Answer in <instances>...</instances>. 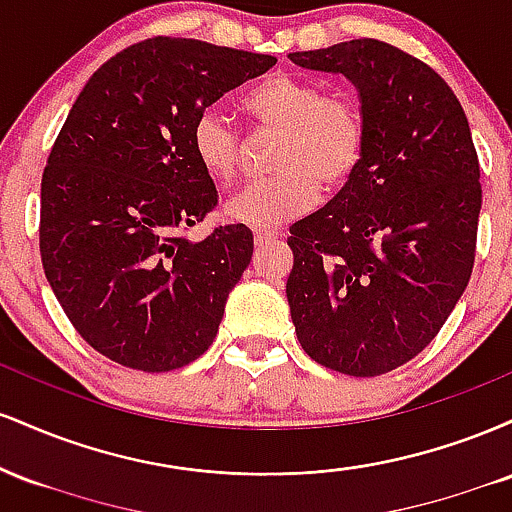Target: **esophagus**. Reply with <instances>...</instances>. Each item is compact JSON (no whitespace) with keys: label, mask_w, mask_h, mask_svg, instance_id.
<instances>
[{"label":"esophagus","mask_w":512,"mask_h":512,"mask_svg":"<svg viewBox=\"0 0 512 512\" xmlns=\"http://www.w3.org/2000/svg\"><path fill=\"white\" fill-rule=\"evenodd\" d=\"M269 240H276V233H267V231H260L255 233V243L262 245V243H269Z\"/></svg>","instance_id":"34e87169"}]
</instances>
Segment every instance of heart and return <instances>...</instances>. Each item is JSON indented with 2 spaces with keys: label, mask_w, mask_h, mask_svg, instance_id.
Here are the masks:
<instances>
[{
  "label": "heart",
  "mask_w": 512,
  "mask_h": 512,
  "mask_svg": "<svg viewBox=\"0 0 512 512\" xmlns=\"http://www.w3.org/2000/svg\"><path fill=\"white\" fill-rule=\"evenodd\" d=\"M240 113L255 125L281 129L274 180L250 185L228 202L226 216L248 228H276L315 207L320 187L342 190L366 154V117L354 96L320 81L269 74L240 96ZM192 154L216 185L240 173V139L226 117L207 110L192 127Z\"/></svg>",
  "instance_id": "1"
}]
</instances>
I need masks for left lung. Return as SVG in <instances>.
Listing matches in <instances>:
<instances>
[{
    "label": "left lung",
    "mask_w": 512,
    "mask_h": 512,
    "mask_svg": "<svg viewBox=\"0 0 512 512\" xmlns=\"http://www.w3.org/2000/svg\"><path fill=\"white\" fill-rule=\"evenodd\" d=\"M289 60L346 76L366 117L354 178L291 226V320L320 366L373 378L424 351L467 289L479 158L452 88L407 52L363 38Z\"/></svg>",
    "instance_id": "1"
}]
</instances>
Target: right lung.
Here are the masks:
<instances>
[{"instance_id": "add662e5", "label": "right lung", "mask_w": 512, "mask_h": 512, "mask_svg": "<svg viewBox=\"0 0 512 512\" xmlns=\"http://www.w3.org/2000/svg\"><path fill=\"white\" fill-rule=\"evenodd\" d=\"M274 64L158 35L110 57L69 110L40 185V257L76 332L110 361L163 373L214 342L252 231L180 236L219 199L192 154V127Z\"/></svg>"}]
</instances>
